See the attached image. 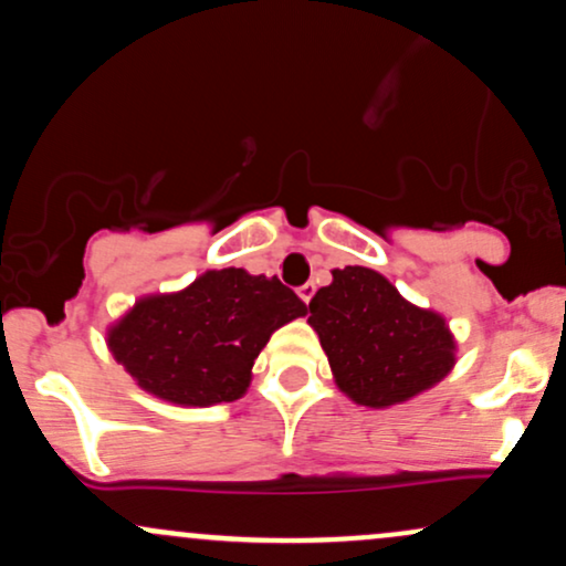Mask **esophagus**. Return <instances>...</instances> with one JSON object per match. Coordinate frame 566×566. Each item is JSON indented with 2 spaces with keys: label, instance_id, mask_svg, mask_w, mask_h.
Masks as SVG:
<instances>
[{
  "label": "esophagus",
  "instance_id": "34e87169",
  "mask_svg": "<svg viewBox=\"0 0 566 566\" xmlns=\"http://www.w3.org/2000/svg\"><path fill=\"white\" fill-rule=\"evenodd\" d=\"M316 293V284L314 282H306L303 287H297V295H301L303 303H312V297Z\"/></svg>",
  "mask_w": 566,
  "mask_h": 566
}]
</instances>
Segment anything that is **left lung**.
<instances>
[{"mask_svg": "<svg viewBox=\"0 0 566 566\" xmlns=\"http://www.w3.org/2000/svg\"><path fill=\"white\" fill-rule=\"evenodd\" d=\"M335 387L365 408H392L443 381L457 338L440 312L421 308L365 265L333 269L306 308Z\"/></svg>", "mask_w": 566, "mask_h": 566, "instance_id": "1", "label": "left lung"}]
</instances>
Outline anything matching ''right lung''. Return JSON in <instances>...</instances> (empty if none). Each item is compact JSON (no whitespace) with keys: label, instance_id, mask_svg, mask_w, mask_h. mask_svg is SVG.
<instances>
[{"label":"right lung","instance_id":"obj_1","mask_svg":"<svg viewBox=\"0 0 566 566\" xmlns=\"http://www.w3.org/2000/svg\"><path fill=\"white\" fill-rule=\"evenodd\" d=\"M306 316V303L276 276L203 271L177 293L136 297L107 327V349L136 387L182 408L233 402L271 335Z\"/></svg>","mask_w":566,"mask_h":566}]
</instances>
